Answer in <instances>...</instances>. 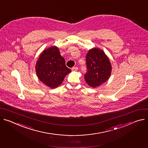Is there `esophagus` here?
Returning <instances> with one entry per match:
<instances>
[{
  "mask_svg": "<svg viewBox=\"0 0 148 148\" xmlns=\"http://www.w3.org/2000/svg\"><path fill=\"white\" fill-rule=\"evenodd\" d=\"M71 70H72V71H77V70H78V68H77V66L73 67Z\"/></svg>",
  "mask_w": 148,
  "mask_h": 148,
  "instance_id": "1",
  "label": "esophagus"
}]
</instances>
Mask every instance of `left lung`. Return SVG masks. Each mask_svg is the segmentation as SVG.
I'll list each match as a JSON object with an SVG mask.
<instances>
[{
	"instance_id": "1",
	"label": "left lung",
	"mask_w": 148,
	"mask_h": 148,
	"mask_svg": "<svg viewBox=\"0 0 148 148\" xmlns=\"http://www.w3.org/2000/svg\"><path fill=\"white\" fill-rule=\"evenodd\" d=\"M87 72L84 75L86 82L91 87L100 86L111 75L112 65L109 58L100 48L90 49L86 55Z\"/></svg>"
}]
</instances>
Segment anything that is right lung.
Instances as JSON below:
<instances>
[{
	"mask_svg": "<svg viewBox=\"0 0 148 148\" xmlns=\"http://www.w3.org/2000/svg\"><path fill=\"white\" fill-rule=\"evenodd\" d=\"M35 71L39 79L51 88L62 84L65 77L71 72L56 46L44 50L36 61Z\"/></svg>",
	"mask_w": 148,
	"mask_h": 148,
	"instance_id": "right-lung-1",
	"label": "right lung"
}]
</instances>
